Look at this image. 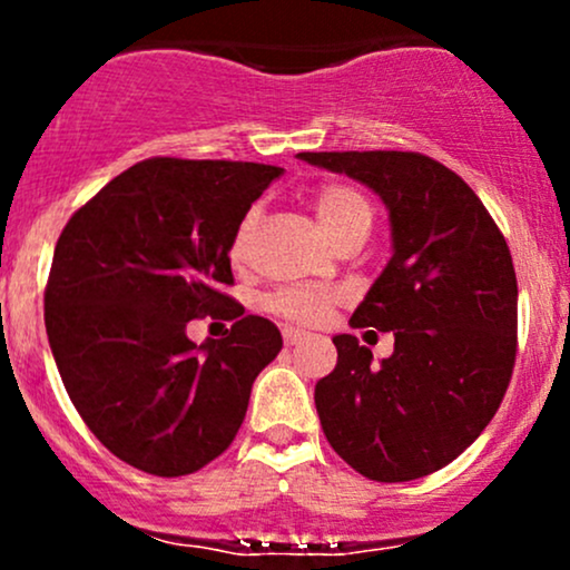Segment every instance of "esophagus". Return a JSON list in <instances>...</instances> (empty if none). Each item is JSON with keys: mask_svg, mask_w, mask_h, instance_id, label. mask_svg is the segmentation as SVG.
Wrapping results in <instances>:
<instances>
[{"mask_svg": "<svg viewBox=\"0 0 570 570\" xmlns=\"http://www.w3.org/2000/svg\"><path fill=\"white\" fill-rule=\"evenodd\" d=\"M303 340H307L305 332L292 330V326H286V330H284V343L286 345H297V343H303Z\"/></svg>", "mask_w": 570, "mask_h": 570, "instance_id": "obj_1", "label": "esophagus"}]
</instances>
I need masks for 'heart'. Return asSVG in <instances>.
<instances>
[{"label":"heart","instance_id":"heart-1","mask_svg":"<svg viewBox=\"0 0 570 570\" xmlns=\"http://www.w3.org/2000/svg\"><path fill=\"white\" fill-rule=\"evenodd\" d=\"M313 208H316L318 225H322L324 235L330 240H335L345 230L353 227H367L372 225V206L358 189L351 185H324L313 195ZM259 212L257 208H248L240 217L238 227H235L233 240H230V259L240 263L246 257L248 244H252V235L257 230ZM337 303V294L332 289H307V286H294V289H281L267 297V307L278 316L289 318L294 324H318L326 316L332 305Z\"/></svg>","mask_w":570,"mask_h":570}]
</instances>
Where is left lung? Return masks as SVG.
Here are the masks:
<instances>
[{"instance_id": "left-lung-1", "label": "left lung", "mask_w": 570, "mask_h": 570, "mask_svg": "<svg viewBox=\"0 0 570 570\" xmlns=\"http://www.w3.org/2000/svg\"><path fill=\"white\" fill-rule=\"evenodd\" d=\"M381 195L389 265L351 326L394 332L381 367L353 335H335L337 367L316 383L335 453L375 482L448 466L493 421L517 353V276L507 240L474 189L421 153H299Z\"/></svg>"}]
</instances>
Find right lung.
<instances>
[{"label":"right lung","mask_w":570,"mask_h":570,"mask_svg":"<svg viewBox=\"0 0 570 570\" xmlns=\"http://www.w3.org/2000/svg\"><path fill=\"white\" fill-rule=\"evenodd\" d=\"M284 174L235 160L149 158L71 214L45 289V330L85 426L120 461L181 476L225 453L278 326L222 294L230 240ZM223 311L227 338L195 346L193 317Z\"/></svg>","instance_id":"obj_1"}]
</instances>
